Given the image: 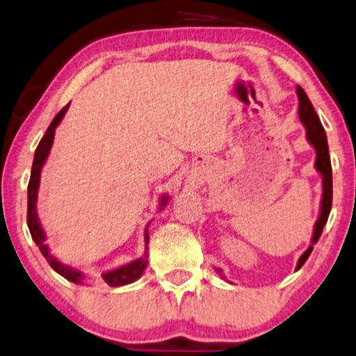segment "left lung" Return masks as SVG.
<instances>
[{
  "mask_svg": "<svg viewBox=\"0 0 356 356\" xmlns=\"http://www.w3.org/2000/svg\"><path fill=\"white\" fill-rule=\"evenodd\" d=\"M297 97H298V118L307 130V140L308 143L312 145L316 152V161H314V168L316 171L321 174L323 177V197H321V207H319V216L318 221L314 224L313 237H312V245L307 248L302 257H300L297 263V269L303 266L305 261H307L309 254L313 252V245L318 242L319 237H321L323 229L326 226L330 207H332V168H330V158H329V147H327V137L326 132H324V127L321 126V121H319L316 111H314L312 102L305 93V90L297 87ZM216 271L221 274V269L216 268Z\"/></svg>",
  "mask_w": 356,
  "mask_h": 356,
  "instance_id": "left-lung-1",
  "label": "left lung"
}]
</instances>
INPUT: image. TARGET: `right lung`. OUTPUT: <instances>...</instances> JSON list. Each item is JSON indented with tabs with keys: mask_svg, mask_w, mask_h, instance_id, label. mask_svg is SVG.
Listing matches in <instances>:
<instances>
[{
	"mask_svg": "<svg viewBox=\"0 0 356 356\" xmlns=\"http://www.w3.org/2000/svg\"><path fill=\"white\" fill-rule=\"evenodd\" d=\"M69 104L67 106H64L61 111L56 114V118H54L53 122L49 124V127L47 129V134L43 135V138L40 140L37 149H35L32 172H30V180H29V187H27V226H29L30 235H32L33 242L37 243L40 252H42L43 257L47 258L49 266H51L54 271H56L58 274H61L64 279L71 280V282H74V284H87L88 277L85 276L82 271L69 266V264L61 263L51 252H49V247L47 245V234H44L42 224H40L38 214H37V200H38V187H40V176H42V168H43V164L47 163L49 152H51L54 132H56V127L59 126V122L63 121L64 114L67 113ZM168 200H169L168 195H163L161 200H159V209H163L164 207H166ZM148 226H149V222L147 224V227H145V253H143V257H140L137 259H134V261L122 264V266L111 269V271H106L102 274L104 282H106L109 287H119V285L132 284L137 279L142 277V274L148 263V242H149Z\"/></svg>",
	"mask_w": 356,
	"mask_h": 356,
	"instance_id": "1",
	"label": "right lung"
}]
</instances>
